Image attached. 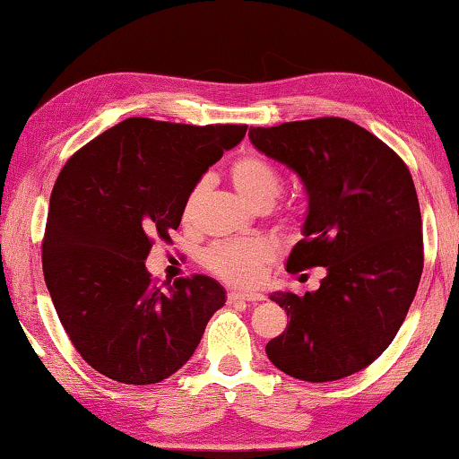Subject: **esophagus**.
<instances>
[{"label":"esophagus","mask_w":459,"mask_h":459,"mask_svg":"<svg viewBox=\"0 0 459 459\" xmlns=\"http://www.w3.org/2000/svg\"><path fill=\"white\" fill-rule=\"evenodd\" d=\"M230 301H265V295L259 291H230Z\"/></svg>","instance_id":"obj_1"}]
</instances>
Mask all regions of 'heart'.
<instances>
[{
  "instance_id": "obj_1",
  "label": "heart",
  "mask_w": 459,
  "mask_h": 459,
  "mask_svg": "<svg viewBox=\"0 0 459 459\" xmlns=\"http://www.w3.org/2000/svg\"><path fill=\"white\" fill-rule=\"evenodd\" d=\"M240 196L251 204H273V200L281 194L283 178L279 169L269 160L259 155H247L235 161L230 169ZM206 184L198 182L190 190L184 202V219L190 221L204 196ZM273 261V247L267 238L248 237L238 240L219 243L206 253L208 269L222 277L224 281L237 285H253L265 273L269 263Z\"/></svg>"
}]
</instances>
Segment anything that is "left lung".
Segmentation results:
<instances>
[{"label": "left lung", "instance_id": "obj_1", "mask_svg": "<svg viewBox=\"0 0 459 459\" xmlns=\"http://www.w3.org/2000/svg\"><path fill=\"white\" fill-rule=\"evenodd\" d=\"M251 143L307 192L304 238L287 271L325 267L316 291H277L290 324L265 352L279 370L328 383L367 368L405 322L423 271L421 211L397 153L340 117L251 127Z\"/></svg>", "mask_w": 459, "mask_h": 459}]
</instances>
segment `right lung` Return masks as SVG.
Wrapping results in <instances>:
<instances>
[{
  "label": "right lung",
  "instance_id": "add662e5",
  "mask_svg": "<svg viewBox=\"0 0 459 459\" xmlns=\"http://www.w3.org/2000/svg\"><path fill=\"white\" fill-rule=\"evenodd\" d=\"M247 126L131 117L81 147L52 188L42 243L46 287L76 351L100 375L153 385L200 344L224 290L206 275L155 285L145 259L169 240L202 174Z\"/></svg>",
  "mask_w": 459,
  "mask_h": 459
}]
</instances>
